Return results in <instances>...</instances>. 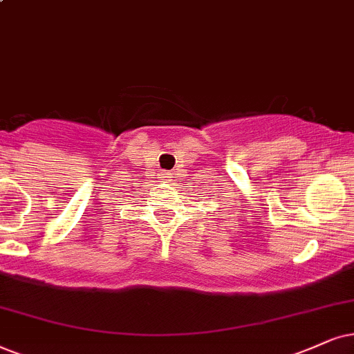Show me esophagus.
Returning <instances> with one entry per match:
<instances>
[{
    "instance_id": "esophagus-1",
    "label": "esophagus",
    "mask_w": 354,
    "mask_h": 354,
    "mask_svg": "<svg viewBox=\"0 0 354 354\" xmlns=\"http://www.w3.org/2000/svg\"><path fill=\"white\" fill-rule=\"evenodd\" d=\"M160 176L163 178V181H171V173H168V171H162V174H160Z\"/></svg>"
}]
</instances>
